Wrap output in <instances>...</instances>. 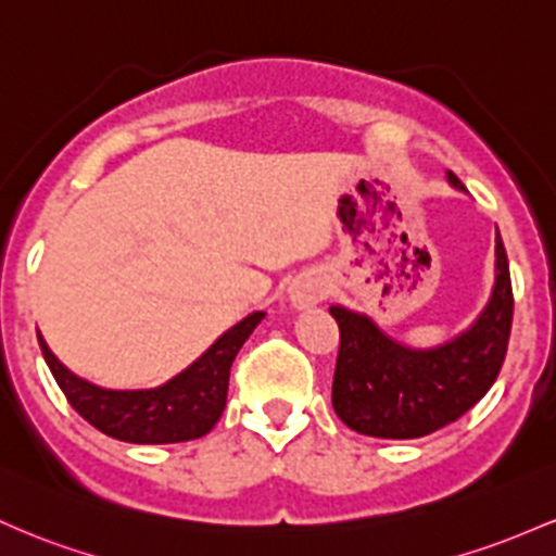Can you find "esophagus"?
I'll return each instance as SVG.
<instances>
[{"label": "esophagus", "mask_w": 556, "mask_h": 556, "mask_svg": "<svg viewBox=\"0 0 556 556\" xmlns=\"http://www.w3.org/2000/svg\"><path fill=\"white\" fill-rule=\"evenodd\" d=\"M328 294V283L320 276H302L291 283L289 299L294 307H312V304L320 302L323 296Z\"/></svg>", "instance_id": "obj_1"}]
</instances>
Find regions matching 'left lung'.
Wrapping results in <instances>:
<instances>
[{"instance_id":"1","label":"left lung","mask_w":556,"mask_h":556,"mask_svg":"<svg viewBox=\"0 0 556 556\" xmlns=\"http://www.w3.org/2000/svg\"><path fill=\"white\" fill-rule=\"evenodd\" d=\"M448 186L465 191L446 170ZM494 289L476 320L454 339L415 349L391 339L365 312L333 304L341 330L333 409L349 428L376 439H420L459 420L494 386L513 330V280L496 230Z\"/></svg>"}]
</instances>
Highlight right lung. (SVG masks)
Instances as JSON below:
<instances>
[{
  "label": "right lung",
  "mask_w": 556,
  "mask_h": 556,
  "mask_svg": "<svg viewBox=\"0 0 556 556\" xmlns=\"http://www.w3.org/2000/svg\"><path fill=\"white\" fill-rule=\"evenodd\" d=\"M262 317L265 312L247 315L202 357L154 389H104L91 383L54 357L39 330L36 336L62 394L89 426L126 444H178L202 439L220 420L228 399L230 365Z\"/></svg>",
  "instance_id": "1"
}]
</instances>
